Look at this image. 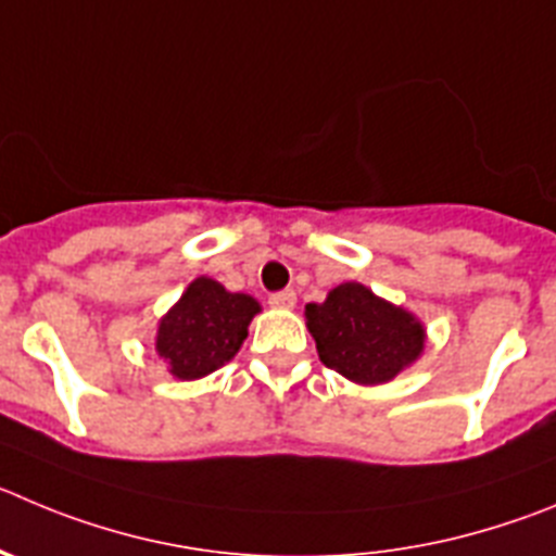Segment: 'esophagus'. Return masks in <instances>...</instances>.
I'll return each mask as SVG.
<instances>
[{"label": "esophagus", "mask_w": 556, "mask_h": 556, "mask_svg": "<svg viewBox=\"0 0 556 556\" xmlns=\"http://www.w3.org/2000/svg\"><path fill=\"white\" fill-rule=\"evenodd\" d=\"M269 305H273V308H294V305H298V294H294L292 289L275 292L269 294Z\"/></svg>", "instance_id": "34e87169"}]
</instances>
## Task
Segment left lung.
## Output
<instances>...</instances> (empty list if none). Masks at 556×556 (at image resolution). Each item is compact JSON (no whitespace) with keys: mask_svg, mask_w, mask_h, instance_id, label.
<instances>
[{"mask_svg":"<svg viewBox=\"0 0 556 556\" xmlns=\"http://www.w3.org/2000/svg\"><path fill=\"white\" fill-rule=\"evenodd\" d=\"M305 325L319 361L361 386L389 383L425 350V325L414 314L355 281L305 305Z\"/></svg>","mask_w":556,"mask_h":556,"instance_id":"8db88e82","label":"left lung"}]
</instances>
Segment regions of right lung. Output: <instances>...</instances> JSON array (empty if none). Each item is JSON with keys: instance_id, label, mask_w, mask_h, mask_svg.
Listing matches in <instances>:
<instances>
[{"instance_id": "right-lung-1", "label": "right lung", "mask_w": 556, "mask_h": 556, "mask_svg": "<svg viewBox=\"0 0 556 556\" xmlns=\"http://www.w3.org/2000/svg\"><path fill=\"white\" fill-rule=\"evenodd\" d=\"M258 312L262 305L251 294L228 292L223 283L201 275L160 319L156 355L173 378H206L239 353Z\"/></svg>"}]
</instances>
